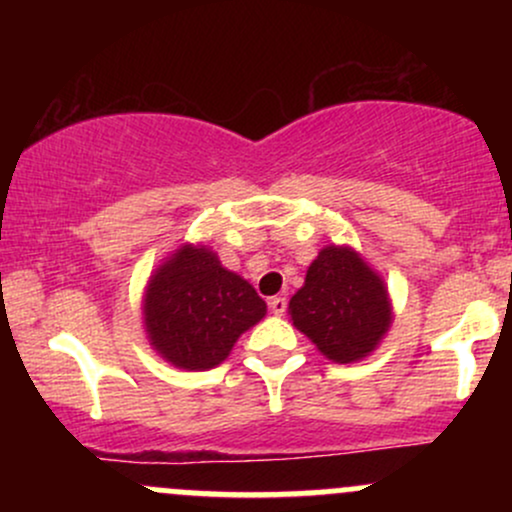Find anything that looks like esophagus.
Masks as SVG:
<instances>
[{"label": "esophagus", "instance_id": "34e87169", "mask_svg": "<svg viewBox=\"0 0 512 512\" xmlns=\"http://www.w3.org/2000/svg\"><path fill=\"white\" fill-rule=\"evenodd\" d=\"M286 305H289V301H286L284 296L269 298V310H272L274 315H284L286 313Z\"/></svg>", "mask_w": 512, "mask_h": 512}]
</instances>
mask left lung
I'll list each match as a JSON object with an SVG mask.
<instances>
[{"label":"left lung","mask_w":512,"mask_h":512,"mask_svg":"<svg viewBox=\"0 0 512 512\" xmlns=\"http://www.w3.org/2000/svg\"><path fill=\"white\" fill-rule=\"evenodd\" d=\"M289 310L293 325L337 363L368 356L392 320L383 279L354 250L337 245L310 264Z\"/></svg>","instance_id":"left-lung-1"}]
</instances>
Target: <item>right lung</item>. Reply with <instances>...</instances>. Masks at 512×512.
<instances>
[{
	"mask_svg": "<svg viewBox=\"0 0 512 512\" xmlns=\"http://www.w3.org/2000/svg\"><path fill=\"white\" fill-rule=\"evenodd\" d=\"M267 303L207 248L185 245L151 276L144 320L166 361L207 370L231 354L236 339L260 322Z\"/></svg>",
	"mask_w": 512,
	"mask_h": 512,
	"instance_id": "1",
	"label": "right lung"
}]
</instances>
